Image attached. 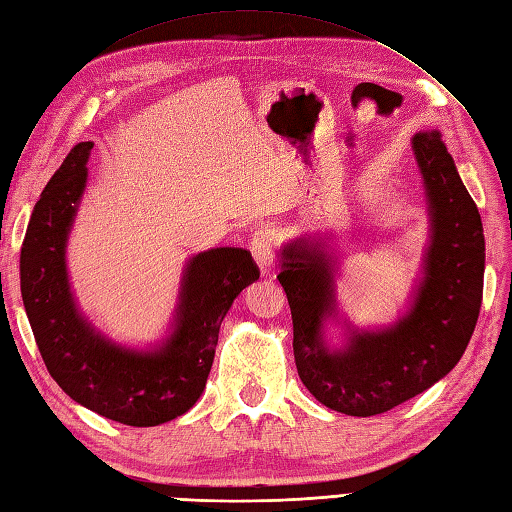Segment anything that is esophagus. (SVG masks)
Instances as JSON below:
<instances>
[{
    "label": "esophagus",
    "mask_w": 512,
    "mask_h": 512,
    "mask_svg": "<svg viewBox=\"0 0 512 512\" xmlns=\"http://www.w3.org/2000/svg\"><path fill=\"white\" fill-rule=\"evenodd\" d=\"M277 246H279L277 228L262 226L253 233V239H250V250H253L255 262L259 264V268H262V275H273Z\"/></svg>",
    "instance_id": "obj_1"
}]
</instances>
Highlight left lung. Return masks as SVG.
<instances>
[{
    "label": "left lung",
    "instance_id": "8db88e82",
    "mask_svg": "<svg viewBox=\"0 0 512 512\" xmlns=\"http://www.w3.org/2000/svg\"><path fill=\"white\" fill-rule=\"evenodd\" d=\"M433 222L424 281L405 319L378 334H354L341 352L321 341L334 310L330 257L299 239L284 248L279 284L292 312V350L301 383L325 407L376 416L422 394L458 365L469 345L484 290V233L438 129L413 136Z\"/></svg>",
    "mask_w": 512,
    "mask_h": 512
}]
</instances>
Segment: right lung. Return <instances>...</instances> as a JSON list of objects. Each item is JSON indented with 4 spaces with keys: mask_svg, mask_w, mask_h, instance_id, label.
<instances>
[{
    "mask_svg": "<svg viewBox=\"0 0 512 512\" xmlns=\"http://www.w3.org/2000/svg\"><path fill=\"white\" fill-rule=\"evenodd\" d=\"M92 147L74 145L35 204L21 244V297L43 363L65 394L129 427H156L200 398L222 319L259 268L244 248L206 250L191 259L176 330L160 350L129 352L105 341L81 319L65 273V239Z\"/></svg>",
    "mask_w": 512,
    "mask_h": 512,
    "instance_id": "obj_1",
    "label": "right lung"
}]
</instances>
